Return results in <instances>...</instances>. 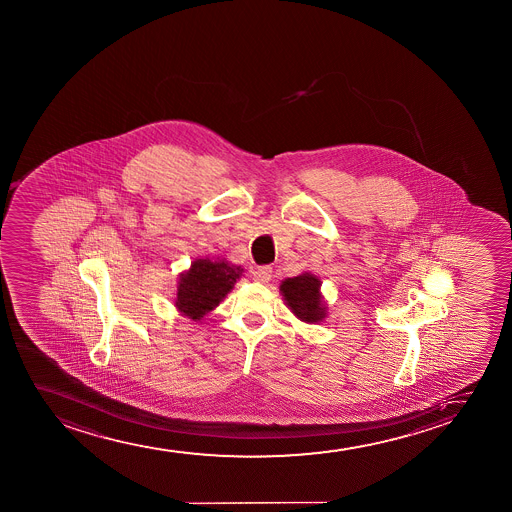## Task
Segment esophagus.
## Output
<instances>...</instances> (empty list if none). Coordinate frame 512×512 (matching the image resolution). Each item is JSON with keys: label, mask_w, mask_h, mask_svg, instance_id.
Returning <instances> with one entry per match:
<instances>
[{"label": "esophagus", "mask_w": 512, "mask_h": 512, "mask_svg": "<svg viewBox=\"0 0 512 512\" xmlns=\"http://www.w3.org/2000/svg\"><path fill=\"white\" fill-rule=\"evenodd\" d=\"M271 277H273V268L271 266H259L258 270L253 273V278L256 282H270Z\"/></svg>", "instance_id": "esophagus-1"}]
</instances>
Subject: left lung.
<instances>
[{
  "label": "left lung",
  "instance_id": "8db88e82",
  "mask_svg": "<svg viewBox=\"0 0 512 512\" xmlns=\"http://www.w3.org/2000/svg\"><path fill=\"white\" fill-rule=\"evenodd\" d=\"M318 278L309 273L299 275V277L287 278L280 285L283 297L287 306L292 309L297 318L306 321V323H319L324 318L323 302L319 295Z\"/></svg>",
  "mask_w": 512,
  "mask_h": 512
}]
</instances>
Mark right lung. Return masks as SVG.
Segmentation results:
<instances>
[{
  "instance_id": "right-lung-1",
  "label": "right lung",
  "mask_w": 512,
  "mask_h": 512,
  "mask_svg": "<svg viewBox=\"0 0 512 512\" xmlns=\"http://www.w3.org/2000/svg\"><path fill=\"white\" fill-rule=\"evenodd\" d=\"M241 271L225 261L196 259L191 270L179 278L177 309L188 318H203L229 294L235 280L241 277Z\"/></svg>"
}]
</instances>
